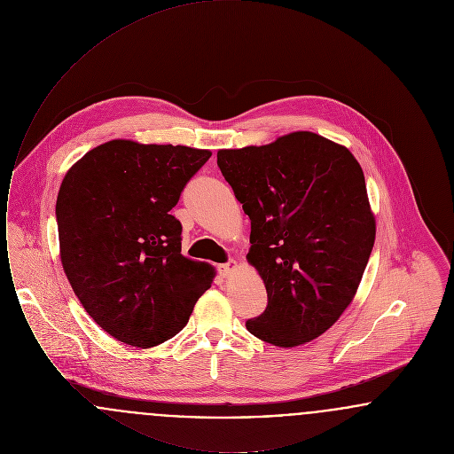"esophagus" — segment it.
Segmentation results:
<instances>
[{
  "label": "esophagus",
  "instance_id": "1",
  "mask_svg": "<svg viewBox=\"0 0 454 454\" xmlns=\"http://www.w3.org/2000/svg\"><path fill=\"white\" fill-rule=\"evenodd\" d=\"M235 267H237V262H235V260H231V262H228V263H221V265H217V272H219V276H221V278H230V276H231V272L235 270Z\"/></svg>",
  "mask_w": 454,
  "mask_h": 454
}]
</instances>
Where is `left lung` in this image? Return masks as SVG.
<instances>
[{
    "instance_id": "1",
    "label": "left lung",
    "mask_w": 454,
    "mask_h": 454,
    "mask_svg": "<svg viewBox=\"0 0 454 454\" xmlns=\"http://www.w3.org/2000/svg\"><path fill=\"white\" fill-rule=\"evenodd\" d=\"M217 167L250 217L247 259L267 289V308L247 330L278 347L320 337L352 301L374 245L361 165L344 146L300 130L219 150Z\"/></svg>"
}]
</instances>
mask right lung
I'll return each instance as SVG.
<instances>
[{"mask_svg":"<svg viewBox=\"0 0 454 454\" xmlns=\"http://www.w3.org/2000/svg\"><path fill=\"white\" fill-rule=\"evenodd\" d=\"M207 150L114 139L66 173L56 202L61 262L88 315L128 346L176 335L211 287L209 263L184 257L170 215Z\"/></svg>","mask_w":454,"mask_h":454,"instance_id":"obj_1","label":"right lung"}]
</instances>
